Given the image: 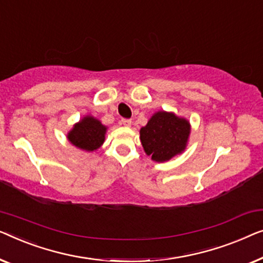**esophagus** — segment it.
<instances>
[{
	"instance_id": "34e87169",
	"label": "esophagus",
	"mask_w": 263,
	"mask_h": 263,
	"mask_svg": "<svg viewBox=\"0 0 263 263\" xmlns=\"http://www.w3.org/2000/svg\"><path fill=\"white\" fill-rule=\"evenodd\" d=\"M121 123H123L124 126L130 127L131 125H132V120L131 119H123V120H121Z\"/></svg>"
}]
</instances>
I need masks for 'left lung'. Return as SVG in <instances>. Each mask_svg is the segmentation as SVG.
I'll list each match as a JSON object with an SVG mask.
<instances>
[{
    "label": "left lung",
    "instance_id": "8db88e82",
    "mask_svg": "<svg viewBox=\"0 0 263 263\" xmlns=\"http://www.w3.org/2000/svg\"><path fill=\"white\" fill-rule=\"evenodd\" d=\"M140 142L151 160L167 162L186 150L191 135V124L186 118L173 112L158 110L145 126L140 128Z\"/></svg>",
    "mask_w": 263,
    "mask_h": 263
}]
</instances>
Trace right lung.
Returning a JSON list of instances; mask_svg holds the SVG:
<instances>
[{
    "mask_svg": "<svg viewBox=\"0 0 263 263\" xmlns=\"http://www.w3.org/2000/svg\"><path fill=\"white\" fill-rule=\"evenodd\" d=\"M106 132L107 126L101 121L93 116H86L73 125L66 138L77 149L91 153L98 150L105 142Z\"/></svg>",
    "mask_w": 263,
    "mask_h": 263,
    "instance_id": "add662e5",
    "label": "right lung"
}]
</instances>
